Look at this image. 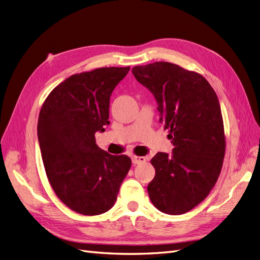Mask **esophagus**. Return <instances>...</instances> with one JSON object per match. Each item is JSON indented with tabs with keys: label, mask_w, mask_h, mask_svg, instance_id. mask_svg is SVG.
I'll return each mask as SVG.
<instances>
[{
	"label": "esophagus",
	"mask_w": 260,
	"mask_h": 260,
	"mask_svg": "<svg viewBox=\"0 0 260 260\" xmlns=\"http://www.w3.org/2000/svg\"><path fill=\"white\" fill-rule=\"evenodd\" d=\"M145 160H146V158H145V157H143V156H133V157H132V162L135 164V165L142 164V162H144Z\"/></svg>",
	"instance_id": "1"
}]
</instances>
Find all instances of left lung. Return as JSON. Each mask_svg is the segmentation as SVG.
<instances>
[{
	"label": "left lung",
	"instance_id": "left-lung-1",
	"mask_svg": "<svg viewBox=\"0 0 260 260\" xmlns=\"http://www.w3.org/2000/svg\"><path fill=\"white\" fill-rule=\"evenodd\" d=\"M132 74L154 94L175 146L171 156L159 152L151 159L149 199L165 214H185L207 198L221 172L225 136L217 94L201 74L168 61L136 66Z\"/></svg>",
	"mask_w": 260,
	"mask_h": 260
}]
</instances>
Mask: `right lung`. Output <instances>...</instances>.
Masks as SVG:
<instances>
[{"mask_svg": "<svg viewBox=\"0 0 260 260\" xmlns=\"http://www.w3.org/2000/svg\"><path fill=\"white\" fill-rule=\"evenodd\" d=\"M130 67L75 74L45 99L38 139L49 182L67 207L85 216L104 214L117 200L131 167L127 155L101 149L95 132L109 124V99Z\"/></svg>", "mask_w": 260, "mask_h": 260, "instance_id": "add662e5", "label": "right lung"}]
</instances>
